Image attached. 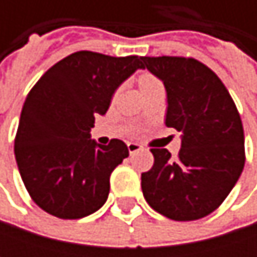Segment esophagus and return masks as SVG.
<instances>
[{
	"label": "esophagus",
	"instance_id": "1",
	"mask_svg": "<svg viewBox=\"0 0 257 257\" xmlns=\"http://www.w3.org/2000/svg\"><path fill=\"white\" fill-rule=\"evenodd\" d=\"M140 149H141V144H138V143H128V150L131 155L138 152Z\"/></svg>",
	"mask_w": 257,
	"mask_h": 257
}]
</instances>
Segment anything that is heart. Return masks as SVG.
<instances>
[{"label":"heart","instance_id":"obj_1","mask_svg":"<svg viewBox=\"0 0 257 257\" xmlns=\"http://www.w3.org/2000/svg\"><path fill=\"white\" fill-rule=\"evenodd\" d=\"M138 84H140V89H141V92H143V90H146V89H150V87L158 86V84H162V83H161L159 78L155 77L153 74H150V73H143V74L138 77Z\"/></svg>","mask_w":257,"mask_h":257}]
</instances>
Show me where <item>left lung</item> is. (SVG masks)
Instances as JSON below:
<instances>
[{"instance_id":"8db88e82","label":"left lung","mask_w":257,"mask_h":257,"mask_svg":"<svg viewBox=\"0 0 257 257\" xmlns=\"http://www.w3.org/2000/svg\"><path fill=\"white\" fill-rule=\"evenodd\" d=\"M144 68L167 89L165 123L181 132V149H150L155 162L141 174L147 204L177 220H198L214 210L238 181L244 162V129L222 80L207 65L183 56H144Z\"/></svg>"}]
</instances>
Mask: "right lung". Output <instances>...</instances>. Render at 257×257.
I'll use <instances>...</instances> for the list:
<instances>
[{
    "label": "right lung",
    "mask_w": 257,
    "mask_h": 257,
    "mask_svg": "<svg viewBox=\"0 0 257 257\" xmlns=\"http://www.w3.org/2000/svg\"><path fill=\"white\" fill-rule=\"evenodd\" d=\"M143 56L80 50L56 62L29 90L15 138V156L32 201L46 213L74 220L99 210L110 176L129 156L128 146L90 140L95 116L105 114L119 84Z\"/></svg>",
    "instance_id": "obj_1"
}]
</instances>
